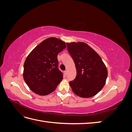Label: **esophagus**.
Segmentation results:
<instances>
[{
    "mask_svg": "<svg viewBox=\"0 0 132 132\" xmlns=\"http://www.w3.org/2000/svg\"><path fill=\"white\" fill-rule=\"evenodd\" d=\"M67 72H68L67 70H65V71H64V74H65V75H67Z\"/></svg>",
    "mask_w": 132,
    "mask_h": 132,
    "instance_id": "34e87169",
    "label": "esophagus"
}]
</instances>
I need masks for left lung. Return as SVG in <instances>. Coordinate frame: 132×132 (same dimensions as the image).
<instances>
[{
	"label": "left lung",
	"instance_id": "left-lung-1",
	"mask_svg": "<svg viewBox=\"0 0 132 132\" xmlns=\"http://www.w3.org/2000/svg\"><path fill=\"white\" fill-rule=\"evenodd\" d=\"M67 50L77 69V76L69 84L80 97L89 98L96 95L104 86L107 70L100 56L84 42L67 43Z\"/></svg>",
	"mask_w": 132,
	"mask_h": 132
}]
</instances>
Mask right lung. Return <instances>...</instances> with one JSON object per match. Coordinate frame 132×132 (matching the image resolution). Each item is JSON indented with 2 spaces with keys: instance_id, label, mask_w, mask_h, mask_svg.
Instances as JSON below:
<instances>
[{
  "instance_id": "1",
  "label": "right lung",
  "mask_w": 132,
  "mask_h": 132,
  "mask_svg": "<svg viewBox=\"0 0 132 132\" xmlns=\"http://www.w3.org/2000/svg\"><path fill=\"white\" fill-rule=\"evenodd\" d=\"M66 48L64 42L54 37L47 38L27 57L23 77L29 88L39 95L53 92L63 78L58 68L57 55Z\"/></svg>"
}]
</instances>
